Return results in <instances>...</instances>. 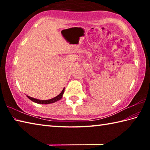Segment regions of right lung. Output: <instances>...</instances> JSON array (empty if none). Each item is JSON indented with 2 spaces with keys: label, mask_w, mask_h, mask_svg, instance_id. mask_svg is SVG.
I'll list each match as a JSON object with an SVG mask.
<instances>
[{
  "label": "right lung",
  "mask_w": 150,
  "mask_h": 150,
  "mask_svg": "<svg viewBox=\"0 0 150 150\" xmlns=\"http://www.w3.org/2000/svg\"><path fill=\"white\" fill-rule=\"evenodd\" d=\"M64 91H65V88H63L62 90V92L60 93V94L59 95H57V96H55V97L53 98H51L50 100H39V99H36V98H32V97H30L29 96H27V97L30 99L31 100H32L33 102L34 103H38V104H50V103H55V102H57V101L59 100L61 98H62V96H63V94L64 93Z\"/></svg>",
  "instance_id": "obj_1"
}]
</instances>
